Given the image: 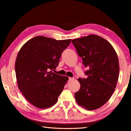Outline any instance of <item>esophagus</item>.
<instances>
[{"mask_svg": "<svg viewBox=\"0 0 131 131\" xmlns=\"http://www.w3.org/2000/svg\"><path fill=\"white\" fill-rule=\"evenodd\" d=\"M73 80V78H72V77H69V81H71Z\"/></svg>", "mask_w": 131, "mask_h": 131, "instance_id": "obj_1", "label": "esophagus"}]
</instances>
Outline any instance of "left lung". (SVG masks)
<instances>
[{
	"instance_id": "left-lung-1",
	"label": "left lung",
	"mask_w": 131,
	"mask_h": 131,
	"mask_svg": "<svg viewBox=\"0 0 131 131\" xmlns=\"http://www.w3.org/2000/svg\"><path fill=\"white\" fill-rule=\"evenodd\" d=\"M83 63L88 70L86 79H79L80 88L75 93L76 102L87 110L100 108L109 100L116 87L119 72L114 48L103 37L95 35L73 40Z\"/></svg>"
}]
</instances>
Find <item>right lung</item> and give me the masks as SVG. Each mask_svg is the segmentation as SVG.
<instances>
[{
  "instance_id": "obj_1",
  "label": "right lung",
  "mask_w": 131,
  "mask_h": 131,
  "mask_svg": "<svg viewBox=\"0 0 131 131\" xmlns=\"http://www.w3.org/2000/svg\"><path fill=\"white\" fill-rule=\"evenodd\" d=\"M70 43L71 39L38 36L26 42L18 53L15 63L18 87L35 107L47 108L57 103L69 78L52 70Z\"/></svg>"
}]
</instances>
